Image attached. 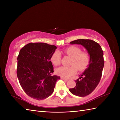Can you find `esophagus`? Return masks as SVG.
Listing matches in <instances>:
<instances>
[{"instance_id":"esophagus-1","label":"esophagus","mask_w":120,"mask_h":120,"mask_svg":"<svg viewBox=\"0 0 120 120\" xmlns=\"http://www.w3.org/2000/svg\"><path fill=\"white\" fill-rule=\"evenodd\" d=\"M61 79H63V80H66V81H68V80L69 79H67V78H63V77H61Z\"/></svg>"}]
</instances>
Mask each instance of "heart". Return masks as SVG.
<instances>
[{"label": "heart", "mask_w": 120, "mask_h": 120, "mask_svg": "<svg viewBox=\"0 0 120 120\" xmlns=\"http://www.w3.org/2000/svg\"><path fill=\"white\" fill-rule=\"evenodd\" d=\"M66 54L72 58L70 67H61L56 70L58 75L68 78L74 75L78 69L79 71L85 70L88 67L90 61V57L86 52H82L80 48L75 46L69 47L64 50ZM53 64L58 65L61 61V54L58 50L53 52L50 57Z\"/></svg>", "instance_id": "heart-1"}]
</instances>
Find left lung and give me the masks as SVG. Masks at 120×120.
<instances>
[{
  "label": "left lung",
  "mask_w": 120,
  "mask_h": 120,
  "mask_svg": "<svg viewBox=\"0 0 120 120\" xmlns=\"http://www.w3.org/2000/svg\"><path fill=\"white\" fill-rule=\"evenodd\" d=\"M70 43L82 45L90 57L88 67L75 81L76 86L69 89L74 95L84 97L92 92L100 81L104 65L103 52L98 43L91 40L78 39Z\"/></svg>",
  "instance_id": "8db88e82"
}]
</instances>
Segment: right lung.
<instances>
[{"mask_svg": "<svg viewBox=\"0 0 120 120\" xmlns=\"http://www.w3.org/2000/svg\"><path fill=\"white\" fill-rule=\"evenodd\" d=\"M57 47L45 43H30L20 50L17 76L22 88L31 98L41 100L52 94L59 76L52 75L50 57Z\"/></svg>", "mask_w": 120, "mask_h": 120, "instance_id": "right-lung-1", "label": "right lung"}]
</instances>
